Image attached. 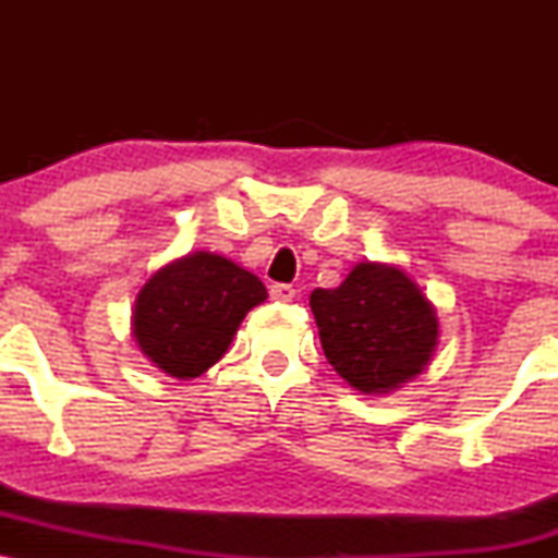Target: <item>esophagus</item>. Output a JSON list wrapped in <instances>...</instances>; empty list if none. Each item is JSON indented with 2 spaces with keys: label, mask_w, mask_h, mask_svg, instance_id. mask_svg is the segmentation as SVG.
I'll return each instance as SVG.
<instances>
[{
  "label": "esophagus",
  "mask_w": 558,
  "mask_h": 558,
  "mask_svg": "<svg viewBox=\"0 0 558 558\" xmlns=\"http://www.w3.org/2000/svg\"><path fill=\"white\" fill-rule=\"evenodd\" d=\"M270 296L275 301H293L296 299V288L288 286V283H275V286H270Z\"/></svg>",
  "instance_id": "esophagus-1"
}]
</instances>
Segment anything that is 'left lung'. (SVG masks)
Instances as JSON below:
<instances>
[{
    "label": "left lung",
    "mask_w": 558,
    "mask_h": 558,
    "mask_svg": "<svg viewBox=\"0 0 558 558\" xmlns=\"http://www.w3.org/2000/svg\"><path fill=\"white\" fill-rule=\"evenodd\" d=\"M310 306L332 369L364 396L412 383L438 349V312L399 265L360 262L338 288H315Z\"/></svg>",
    "instance_id": "obj_1"
}]
</instances>
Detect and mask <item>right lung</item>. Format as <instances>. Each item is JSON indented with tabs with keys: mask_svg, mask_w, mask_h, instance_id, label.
I'll return each instance as SVG.
<instances>
[{
	"mask_svg": "<svg viewBox=\"0 0 558 558\" xmlns=\"http://www.w3.org/2000/svg\"><path fill=\"white\" fill-rule=\"evenodd\" d=\"M265 299L257 275L233 259L215 252L185 254L141 286L131 336L151 367L191 380L226 356L243 317Z\"/></svg>",
	"mask_w": 558,
	"mask_h": 558,
	"instance_id": "add662e5",
	"label": "right lung"
}]
</instances>
